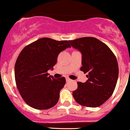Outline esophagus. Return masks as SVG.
Here are the masks:
<instances>
[{
	"instance_id": "esophagus-1",
	"label": "esophagus",
	"mask_w": 130,
	"mask_h": 130,
	"mask_svg": "<svg viewBox=\"0 0 130 130\" xmlns=\"http://www.w3.org/2000/svg\"><path fill=\"white\" fill-rule=\"evenodd\" d=\"M66 82H70V81H71V80L70 78H66Z\"/></svg>"
}]
</instances>
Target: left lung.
Here are the masks:
<instances>
[{
    "label": "left lung",
    "mask_w": 130,
    "mask_h": 130,
    "mask_svg": "<svg viewBox=\"0 0 130 130\" xmlns=\"http://www.w3.org/2000/svg\"><path fill=\"white\" fill-rule=\"evenodd\" d=\"M71 46L82 54L80 70L87 73L88 80L78 82L73 92L75 101L87 107H98L113 94L119 75L117 59L108 46L92 37L70 41Z\"/></svg>",
    "instance_id": "left-lung-1"
}]
</instances>
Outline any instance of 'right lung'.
Here are the masks:
<instances>
[{
    "mask_svg": "<svg viewBox=\"0 0 130 130\" xmlns=\"http://www.w3.org/2000/svg\"><path fill=\"white\" fill-rule=\"evenodd\" d=\"M70 47L68 41L43 38L22 50L15 63L14 76L21 96L30 107L46 110L57 103L66 79H55L47 72L54 69L59 54Z\"/></svg>",
    "mask_w": 130,
    "mask_h": 130,
    "instance_id": "add662e5",
    "label": "right lung"
}]
</instances>
